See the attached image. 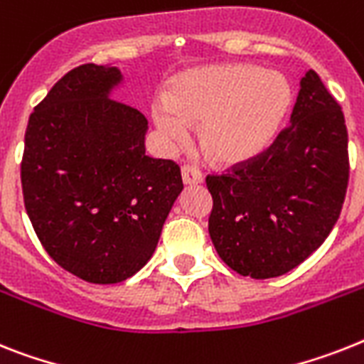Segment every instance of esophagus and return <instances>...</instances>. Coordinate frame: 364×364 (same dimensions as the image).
<instances>
[{"mask_svg":"<svg viewBox=\"0 0 364 364\" xmlns=\"http://www.w3.org/2000/svg\"><path fill=\"white\" fill-rule=\"evenodd\" d=\"M203 178V173H200L197 167H193V165H184V167H182V180H184V184H200Z\"/></svg>","mask_w":364,"mask_h":364,"instance_id":"esophagus-1","label":"esophagus"}]
</instances>
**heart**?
Here are the masks:
<instances>
[{"label": "heart", "instance_id": "1", "mask_svg": "<svg viewBox=\"0 0 364 364\" xmlns=\"http://www.w3.org/2000/svg\"><path fill=\"white\" fill-rule=\"evenodd\" d=\"M290 100V85L277 72L249 65L206 67L180 74L165 104L152 107V119L173 143L186 141V124H203V149L215 161L238 164L272 143Z\"/></svg>", "mask_w": 364, "mask_h": 364}]
</instances>
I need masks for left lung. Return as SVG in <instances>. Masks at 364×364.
<instances>
[{
	"instance_id": "1",
	"label": "left lung",
	"mask_w": 364,
	"mask_h": 364,
	"mask_svg": "<svg viewBox=\"0 0 364 364\" xmlns=\"http://www.w3.org/2000/svg\"><path fill=\"white\" fill-rule=\"evenodd\" d=\"M299 87L290 124L268 149L206 176L214 199L210 238L243 277H279L299 266L329 236L346 197L350 160L341 106L314 70Z\"/></svg>"
}]
</instances>
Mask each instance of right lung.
<instances>
[{
    "instance_id": "add662e5",
    "label": "right lung",
    "mask_w": 364,
    "mask_h": 364,
    "mask_svg": "<svg viewBox=\"0 0 364 364\" xmlns=\"http://www.w3.org/2000/svg\"><path fill=\"white\" fill-rule=\"evenodd\" d=\"M115 67L72 68L35 107L20 165L42 247L87 283H121L154 253L180 191V167L145 154V115L109 98Z\"/></svg>"
}]
</instances>
